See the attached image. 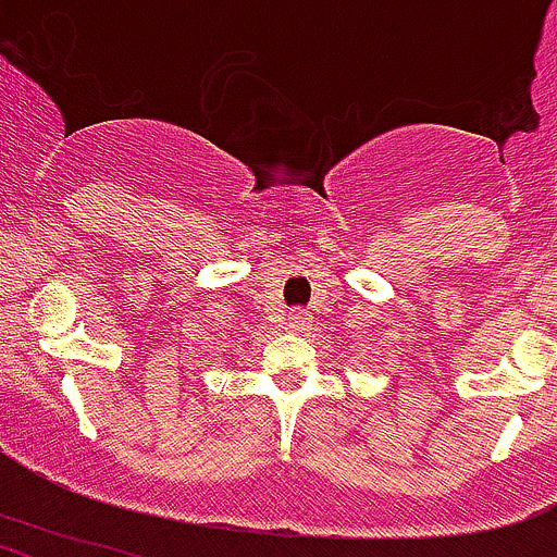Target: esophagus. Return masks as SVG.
Returning <instances> with one entry per match:
<instances>
[{
  "mask_svg": "<svg viewBox=\"0 0 557 557\" xmlns=\"http://www.w3.org/2000/svg\"><path fill=\"white\" fill-rule=\"evenodd\" d=\"M288 323H290V329H296V331H305L307 325H310V318H307V312H290Z\"/></svg>",
  "mask_w": 557,
  "mask_h": 557,
  "instance_id": "1",
  "label": "esophagus"
}]
</instances>
